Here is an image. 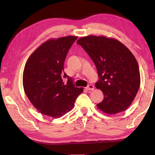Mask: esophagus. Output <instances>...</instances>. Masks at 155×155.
I'll return each mask as SVG.
<instances>
[{"mask_svg": "<svg viewBox=\"0 0 155 155\" xmlns=\"http://www.w3.org/2000/svg\"><path fill=\"white\" fill-rule=\"evenodd\" d=\"M86 89L87 90H88V91H93L94 89V87L93 85H88L87 87H86Z\"/></svg>", "mask_w": 155, "mask_h": 155, "instance_id": "obj_1", "label": "esophagus"}]
</instances>
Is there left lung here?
Wrapping results in <instances>:
<instances>
[{
    "instance_id": "obj_1",
    "label": "left lung",
    "mask_w": 155,
    "mask_h": 155,
    "mask_svg": "<svg viewBox=\"0 0 155 155\" xmlns=\"http://www.w3.org/2000/svg\"><path fill=\"white\" fill-rule=\"evenodd\" d=\"M95 64L99 80L96 87L104 99L97 107L107 114L125 110L134 100L140 85L138 64L131 51L116 39L88 35L79 39Z\"/></svg>"
}]
</instances>
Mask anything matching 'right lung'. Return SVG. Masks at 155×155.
Masks as SVG:
<instances>
[{
    "label": "right lung",
    "mask_w": 155,
    "mask_h": 155,
    "mask_svg": "<svg viewBox=\"0 0 155 155\" xmlns=\"http://www.w3.org/2000/svg\"><path fill=\"white\" fill-rule=\"evenodd\" d=\"M77 36L51 39L39 46L26 63L22 76L25 92L31 104L41 114L60 118L72 109L83 88L73 85L71 78L61 73L68 51Z\"/></svg>",
    "instance_id": "obj_1"
}]
</instances>
